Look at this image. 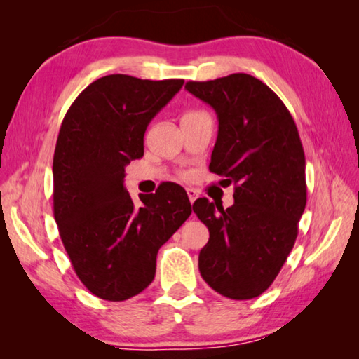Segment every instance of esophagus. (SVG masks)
<instances>
[{
	"label": "esophagus",
	"mask_w": 359,
	"mask_h": 359,
	"mask_svg": "<svg viewBox=\"0 0 359 359\" xmlns=\"http://www.w3.org/2000/svg\"><path fill=\"white\" fill-rule=\"evenodd\" d=\"M187 194H188V199H190V203H194V199L198 198V191L193 190V188H187Z\"/></svg>",
	"instance_id": "1"
}]
</instances>
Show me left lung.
<instances>
[{
    "instance_id": "1",
    "label": "left lung",
    "mask_w": 359,
    "mask_h": 359,
    "mask_svg": "<svg viewBox=\"0 0 359 359\" xmlns=\"http://www.w3.org/2000/svg\"><path fill=\"white\" fill-rule=\"evenodd\" d=\"M185 88L214 109L218 136L209 169L234 184L228 209L199 198L193 212L209 229L199 272L229 299H252L271 287L297 238L306 209V156L282 100L244 72Z\"/></svg>"
}]
</instances>
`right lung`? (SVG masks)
Masks as SVG:
<instances>
[{
	"mask_svg": "<svg viewBox=\"0 0 359 359\" xmlns=\"http://www.w3.org/2000/svg\"><path fill=\"white\" fill-rule=\"evenodd\" d=\"M184 85L111 74L88 85L66 112L53 155V215L81 282L106 301H125L151 283L156 253L191 214L187 191L165 182L142 204L123 185L144 155L151 118Z\"/></svg>",
	"mask_w": 359,
	"mask_h": 359,
	"instance_id": "obj_1",
	"label": "right lung"
}]
</instances>
